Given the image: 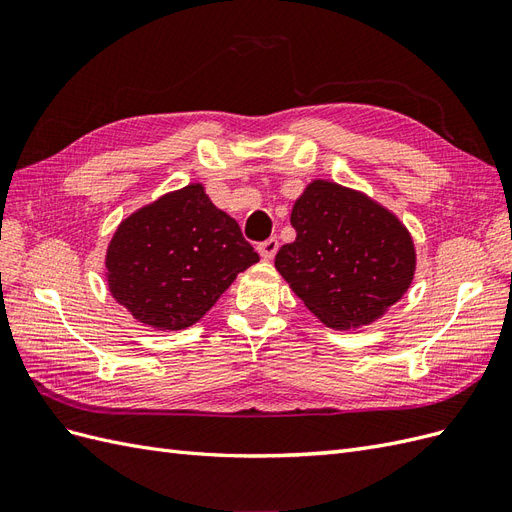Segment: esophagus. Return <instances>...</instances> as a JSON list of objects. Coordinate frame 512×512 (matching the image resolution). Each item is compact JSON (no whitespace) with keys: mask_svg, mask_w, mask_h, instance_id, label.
Instances as JSON below:
<instances>
[{"mask_svg":"<svg viewBox=\"0 0 512 512\" xmlns=\"http://www.w3.org/2000/svg\"><path fill=\"white\" fill-rule=\"evenodd\" d=\"M277 247H280V241H277L275 237H271V239L262 241V243L258 245V254H260L262 260H271V258L277 254Z\"/></svg>","mask_w":512,"mask_h":512,"instance_id":"obj_1","label":"esophagus"}]
</instances>
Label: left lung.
Masks as SVG:
<instances>
[{"label": "left lung", "instance_id": "1", "mask_svg": "<svg viewBox=\"0 0 512 512\" xmlns=\"http://www.w3.org/2000/svg\"><path fill=\"white\" fill-rule=\"evenodd\" d=\"M290 224L297 239L280 247L275 269L327 327H365L408 292L416 271L410 230L365 192L309 181Z\"/></svg>", "mask_w": 512, "mask_h": 512}]
</instances>
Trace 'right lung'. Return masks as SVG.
<instances>
[{
	"label": "right lung",
	"mask_w": 512,
	"mask_h": 512,
	"mask_svg": "<svg viewBox=\"0 0 512 512\" xmlns=\"http://www.w3.org/2000/svg\"><path fill=\"white\" fill-rule=\"evenodd\" d=\"M258 262L237 220L211 203L203 183L166 192L121 220L104 256L108 292L156 331H181L218 303Z\"/></svg>",
	"instance_id": "1"
}]
</instances>
